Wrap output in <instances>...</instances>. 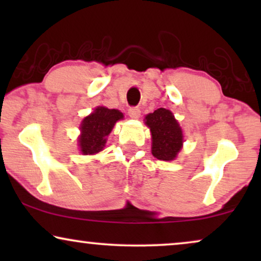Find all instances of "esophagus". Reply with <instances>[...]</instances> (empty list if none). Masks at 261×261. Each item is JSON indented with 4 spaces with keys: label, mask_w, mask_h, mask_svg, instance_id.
Returning a JSON list of instances; mask_svg holds the SVG:
<instances>
[{
    "label": "esophagus",
    "mask_w": 261,
    "mask_h": 261,
    "mask_svg": "<svg viewBox=\"0 0 261 261\" xmlns=\"http://www.w3.org/2000/svg\"><path fill=\"white\" fill-rule=\"evenodd\" d=\"M140 109L138 107H132V108L128 109V115H129L132 119H139L140 117Z\"/></svg>",
    "instance_id": "1"
}]
</instances>
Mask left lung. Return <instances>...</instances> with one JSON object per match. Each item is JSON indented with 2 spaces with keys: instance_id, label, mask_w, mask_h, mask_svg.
Instances as JSON below:
<instances>
[{
  "instance_id": "8db88e82",
  "label": "left lung",
  "mask_w": 261,
  "mask_h": 261,
  "mask_svg": "<svg viewBox=\"0 0 261 261\" xmlns=\"http://www.w3.org/2000/svg\"><path fill=\"white\" fill-rule=\"evenodd\" d=\"M146 124L151 128L152 154L165 162L176 158L183 144V133L173 114L169 109L159 108L146 116Z\"/></svg>"
}]
</instances>
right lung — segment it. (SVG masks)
<instances>
[{
  "mask_svg": "<svg viewBox=\"0 0 261 261\" xmlns=\"http://www.w3.org/2000/svg\"><path fill=\"white\" fill-rule=\"evenodd\" d=\"M123 119V114L116 109L97 107L94 113L85 117L81 124V137L78 139L83 154H95L105 147L107 137L112 132L116 121Z\"/></svg>",
  "mask_w": 261,
  "mask_h": 261,
  "instance_id": "right-lung-1",
  "label": "right lung"
}]
</instances>
